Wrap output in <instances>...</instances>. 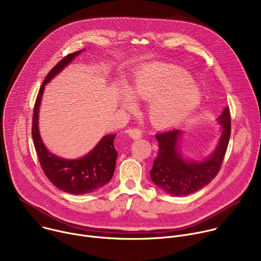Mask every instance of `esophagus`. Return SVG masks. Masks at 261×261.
<instances>
[{"instance_id": "34e87169", "label": "esophagus", "mask_w": 261, "mask_h": 261, "mask_svg": "<svg viewBox=\"0 0 261 261\" xmlns=\"http://www.w3.org/2000/svg\"><path fill=\"white\" fill-rule=\"evenodd\" d=\"M126 133L131 137V138H133V139H138V138H140L141 137V131L139 130V129H137V128H133V129H128V130H126Z\"/></svg>"}]
</instances>
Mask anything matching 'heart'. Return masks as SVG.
Returning <instances> with one entry per match:
<instances>
[{
    "mask_svg": "<svg viewBox=\"0 0 261 261\" xmlns=\"http://www.w3.org/2000/svg\"><path fill=\"white\" fill-rule=\"evenodd\" d=\"M135 98L148 102V118L159 128L174 126L191 115L201 101L199 89L190 74L180 68L148 66L136 74L131 89ZM122 104L133 108L134 100L128 92Z\"/></svg>",
    "mask_w": 261,
    "mask_h": 261,
    "instance_id": "heart-1",
    "label": "heart"
}]
</instances>
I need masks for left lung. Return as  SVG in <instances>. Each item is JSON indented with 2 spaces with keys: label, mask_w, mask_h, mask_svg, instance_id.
Here are the masks:
<instances>
[{
  "label": "left lung",
  "mask_w": 261,
  "mask_h": 261,
  "mask_svg": "<svg viewBox=\"0 0 261 261\" xmlns=\"http://www.w3.org/2000/svg\"><path fill=\"white\" fill-rule=\"evenodd\" d=\"M222 126L221 137L214 153L203 161L186 160L179 150L181 130L169 129L156 134L159 151L150 171L156 186L167 194L186 196L212 181L224 159L231 131L230 110L226 107L217 119Z\"/></svg>",
  "instance_id": "8db88e82"
}]
</instances>
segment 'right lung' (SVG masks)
<instances>
[{
    "instance_id": "1",
    "label": "right lung",
    "mask_w": 261,
    "mask_h": 261,
    "mask_svg": "<svg viewBox=\"0 0 261 261\" xmlns=\"http://www.w3.org/2000/svg\"><path fill=\"white\" fill-rule=\"evenodd\" d=\"M82 50L63 58L46 75L37 96L32 123V137L41 168L46 177L62 191L72 194H87L103 187L114 175L118 152L115 148L117 134L105 135L85 157L80 159H64L51 154L42 142L38 116L44 87L59 74Z\"/></svg>"
}]
</instances>
